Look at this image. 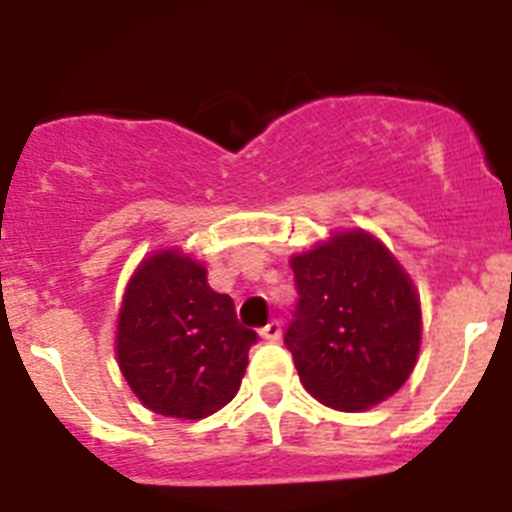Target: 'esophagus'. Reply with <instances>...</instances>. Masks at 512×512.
Instances as JSON below:
<instances>
[{
    "instance_id": "obj_1",
    "label": "esophagus",
    "mask_w": 512,
    "mask_h": 512,
    "mask_svg": "<svg viewBox=\"0 0 512 512\" xmlns=\"http://www.w3.org/2000/svg\"><path fill=\"white\" fill-rule=\"evenodd\" d=\"M261 338H264V341H279V338H282V323H279V320H269V323L261 328Z\"/></svg>"
}]
</instances>
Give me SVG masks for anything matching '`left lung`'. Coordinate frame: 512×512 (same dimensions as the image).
I'll list each match as a JSON object with an SVG mask.
<instances>
[{"label": "left lung", "instance_id": "obj_1", "mask_svg": "<svg viewBox=\"0 0 512 512\" xmlns=\"http://www.w3.org/2000/svg\"><path fill=\"white\" fill-rule=\"evenodd\" d=\"M289 266L300 300L284 346L305 390L346 413L395 395L418 361L423 323L400 261L374 235L348 230Z\"/></svg>", "mask_w": 512, "mask_h": 512}]
</instances>
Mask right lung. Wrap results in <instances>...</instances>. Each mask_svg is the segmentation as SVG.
Masks as SVG:
<instances>
[{
    "label": "right lung",
    "mask_w": 512,
    "mask_h": 512,
    "mask_svg": "<svg viewBox=\"0 0 512 512\" xmlns=\"http://www.w3.org/2000/svg\"><path fill=\"white\" fill-rule=\"evenodd\" d=\"M259 341L233 300L207 284L205 266L158 251L130 277L117 318V364L148 410L200 420L235 397Z\"/></svg>",
    "instance_id": "1"
}]
</instances>
